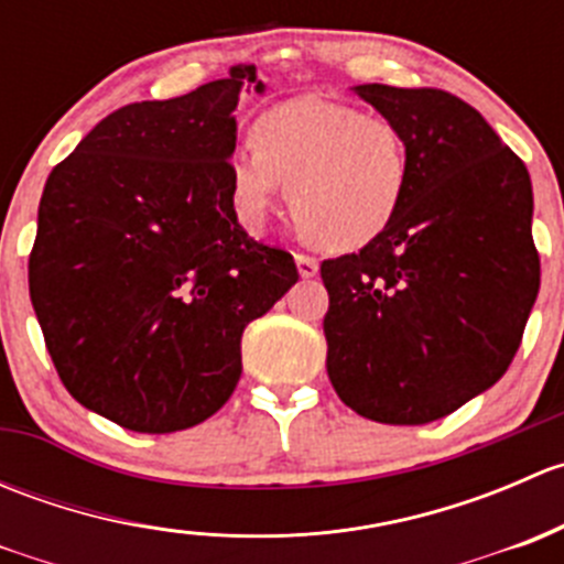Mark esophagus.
Listing matches in <instances>:
<instances>
[{"instance_id":"1","label":"esophagus","mask_w":564,"mask_h":564,"mask_svg":"<svg viewBox=\"0 0 564 564\" xmlns=\"http://www.w3.org/2000/svg\"><path fill=\"white\" fill-rule=\"evenodd\" d=\"M294 261H297V272H300V278H314L316 272H318V261L314 259V256H303V253H297V256H294Z\"/></svg>"}]
</instances>
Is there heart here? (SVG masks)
I'll use <instances>...</instances> for the list:
<instances>
[{
  "label": "heart",
  "instance_id": "b5f03b06",
  "mask_svg": "<svg viewBox=\"0 0 564 564\" xmlns=\"http://www.w3.org/2000/svg\"><path fill=\"white\" fill-rule=\"evenodd\" d=\"M253 150L226 163L231 207L261 229L286 185L294 224L314 246L349 253L382 237L406 196L412 158L395 122L333 100H289L250 128Z\"/></svg>",
  "mask_w": 564,
  "mask_h": 564
}]
</instances>
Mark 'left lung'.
Segmentation results:
<instances>
[{"label":"left lung","instance_id":"left-lung-1","mask_svg":"<svg viewBox=\"0 0 564 564\" xmlns=\"http://www.w3.org/2000/svg\"><path fill=\"white\" fill-rule=\"evenodd\" d=\"M351 93L406 135L412 174L382 237L327 259V377L388 425L456 412L502 379L540 289L532 182L469 104L442 89Z\"/></svg>","mask_w":564,"mask_h":564}]
</instances>
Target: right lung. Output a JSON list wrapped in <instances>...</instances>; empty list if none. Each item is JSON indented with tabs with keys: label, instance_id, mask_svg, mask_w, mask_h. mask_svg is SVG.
Returning <instances> with one entry per match:
<instances>
[{
	"label": "right lung",
	"instance_id": "right-lung-1",
	"mask_svg": "<svg viewBox=\"0 0 564 564\" xmlns=\"http://www.w3.org/2000/svg\"><path fill=\"white\" fill-rule=\"evenodd\" d=\"M256 67L100 119L48 174L30 256L45 346L82 406L139 434L213 417L240 338L297 283L292 253L248 237L226 163Z\"/></svg>",
	"mask_w": 564,
	"mask_h": 564
}]
</instances>
